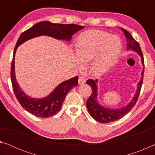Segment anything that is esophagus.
I'll list each match as a JSON object with an SVG mask.
<instances>
[{"instance_id":"obj_1","label":"esophagus","mask_w":155,"mask_h":155,"mask_svg":"<svg viewBox=\"0 0 155 155\" xmlns=\"http://www.w3.org/2000/svg\"><path fill=\"white\" fill-rule=\"evenodd\" d=\"M85 77H84V76H80L79 77H78V83L80 84V85H83L85 83Z\"/></svg>"}]
</instances>
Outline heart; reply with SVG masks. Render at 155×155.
<instances>
[{"instance_id":"heart-1","label":"heart","mask_w":155,"mask_h":155,"mask_svg":"<svg viewBox=\"0 0 155 155\" xmlns=\"http://www.w3.org/2000/svg\"><path fill=\"white\" fill-rule=\"evenodd\" d=\"M122 42L118 37L101 31H88L78 40V56L83 63L94 59V70L102 72L109 69L121 52Z\"/></svg>"}]
</instances>
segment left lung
Listing matches in <instances>:
<instances>
[{"mask_svg": "<svg viewBox=\"0 0 155 155\" xmlns=\"http://www.w3.org/2000/svg\"><path fill=\"white\" fill-rule=\"evenodd\" d=\"M123 31L126 37V40H127V48L128 50H132L137 52L140 54L141 58V62L144 66V59L143 56L141 51V47L137 41L135 40L132 35H130L129 32H128L127 30L124 28H120ZM143 73H144V68L143 71L141 72V78L140 82L137 84V90L136 91L134 97L132 99L131 102H130L127 106H125L124 108L119 109H111L108 108H104V107H102L96 101L97 96V80L94 81L93 79H89L86 81V83L87 85H90L92 89V92H91L90 96L89 97L88 100L86 103V106L88 110L89 113L91 117L94 120L101 123H109L111 122L116 121V120L122 118L127 115L131 109L133 108L137 101L139 95L140 94V90L141 88L143 83Z\"/></svg>", "mask_w": 155, "mask_h": 155, "instance_id": "left-lung-1", "label": "left lung"}]
</instances>
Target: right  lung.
<instances>
[{"instance_id":"obj_1","label":"right lung","mask_w":155,"mask_h":155,"mask_svg":"<svg viewBox=\"0 0 155 155\" xmlns=\"http://www.w3.org/2000/svg\"><path fill=\"white\" fill-rule=\"evenodd\" d=\"M83 26L74 24H54L48 21L37 23L21 34L15 44L11 65V81L15 96L19 103L26 111L39 117H48L55 115L61 109L62 103L69 91L78 85V77L65 81L57 86L53 91L46 98H32L23 92L19 87L15 75V53L20 44L29 39L40 35H48L59 40L70 41L72 35L78 31L83 29Z\"/></svg>"}]
</instances>
